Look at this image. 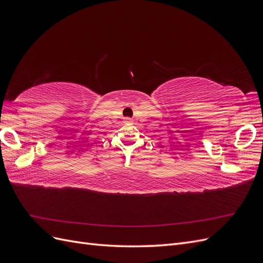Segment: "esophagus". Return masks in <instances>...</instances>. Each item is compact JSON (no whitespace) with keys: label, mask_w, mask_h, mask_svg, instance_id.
<instances>
[{"label":"esophagus","mask_w":263,"mask_h":263,"mask_svg":"<svg viewBox=\"0 0 263 263\" xmlns=\"http://www.w3.org/2000/svg\"><path fill=\"white\" fill-rule=\"evenodd\" d=\"M132 122H133L132 118H129V117H126L125 118V123H132Z\"/></svg>","instance_id":"34e87169"}]
</instances>
